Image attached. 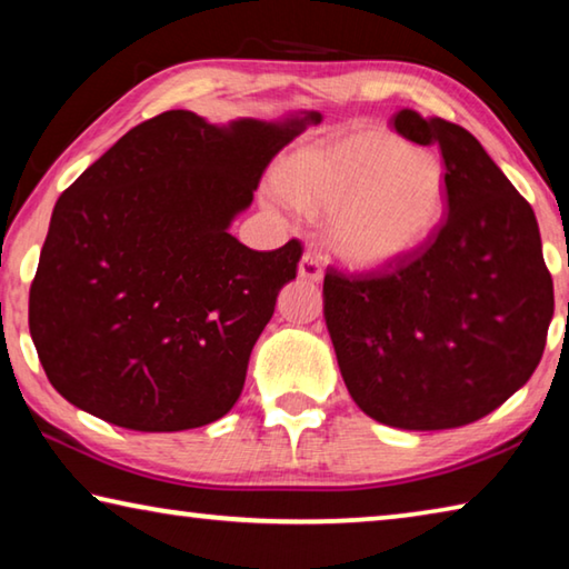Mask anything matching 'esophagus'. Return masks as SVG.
<instances>
[{"label":"esophagus","instance_id":"1","mask_svg":"<svg viewBox=\"0 0 569 569\" xmlns=\"http://www.w3.org/2000/svg\"><path fill=\"white\" fill-rule=\"evenodd\" d=\"M298 276L306 278V281H321L323 278V268L319 263V258H316L311 250H306L301 256V261H298Z\"/></svg>","mask_w":569,"mask_h":569}]
</instances>
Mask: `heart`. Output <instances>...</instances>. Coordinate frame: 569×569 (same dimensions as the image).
I'll return each instance as SVG.
<instances>
[{"instance_id": "heart-1", "label": "heart", "mask_w": 569, "mask_h": 569, "mask_svg": "<svg viewBox=\"0 0 569 569\" xmlns=\"http://www.w3.org/2000/svg\"><path fill=\"white\" fill-rule=\"evenodd\" d=\"M286 200L326 216V243L353 266H383L421 246L445 213L435 156L387 132L308 148L281 172Z\"/></svg>"}]
</instances>
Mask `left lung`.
I'll list each match as a JSON object with an SVG mask.
<instances>
[{"instance_id": "left-lung-1", "label": "left lung", "mask_w": 569, "mask_h": 569, "mask_svg": "<svg viewBox=\"0 0 569 569\" xmlns=\"http://www.w3.org/2000/svg\"><path fill=\"white\" fill-rule=\"evenodd\" d=\"M391 124L439 148L447 216L397 261L353 273L329 266L326 326L363 413L413 431L465 427L535 373L552 276L532 208L475 134L409 108Z\"/></svg>"}]
</instances>
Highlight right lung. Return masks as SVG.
I'll return each mask as SVG.
<instances>
[{
    "instance_id": "add662e5",
    "label": "right lung",
    "mask_w": 569,
    "mask_h": 569,
    "mask_svg": "<svg viewBox=\"0 0 569 569\" xmlns=\"http://www.w3.org/2000/svg\"><path fill=\"white\" fill-rule=\"evenodd\" d=\"M301 128L223 130L168 110L62 192L30 288V333L67 401L134 431L206 427L233 409L303 246L253 250L228 226Z\"/></svg>"
}]
</instances>
